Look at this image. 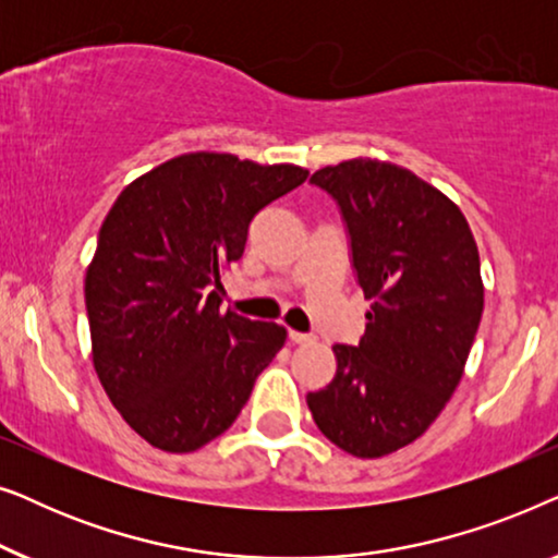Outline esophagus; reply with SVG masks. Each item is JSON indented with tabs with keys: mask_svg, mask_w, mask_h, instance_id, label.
<instances>
[{
	"mask_svg": "<svg viewBox=\"0 0 558 558\" xmlns=\"http://www.w3.org/2000/svg\"><path fill=\"white\" fill-rule=\"evenodd\" d=\"M289 340H292L294 345H307V342H315V335L300 332V330H289Z\"/></svg>",
	"mask_w": 558,
	"mask_h": 558,
	"instance_id": "1",
	"label": "esophagus"
}]
</instances>
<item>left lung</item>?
Here are the masks:
<instances>
[{
	"mask_svg": "<svg viewBox=\"0 0 558 558\" xmlns=\"http://www.w3.org/2000/svg\"><path fill=\"white\" fill-rule=\"evenodd\" d=\"M310 182L340 205L373 304L307 407L332 445L373 460L422 437L460 384L485 302L477 243L462 210L407 167L357 157Z\"/></svg>",
	"mask_w": 558,
	"mask_h": 558,
	"instance_id": "8db88e82",
	"label": "left lung"
}]
</instances>
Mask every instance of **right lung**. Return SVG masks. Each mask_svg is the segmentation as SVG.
Listing matches in <instances>:
<instances>
[{"mask_svg": "<svg viewBox=\"0 0 558 558\" xmlns=\"http://www.w3.org/2000/svg\"><path fill=\"white\" fill-rule=\"evenodd\" d=\"M296 165L190 151L121 190L86 271L90 353L124 422L162 452H195L241 414L287 340L220 312V277L262 208L307 180Z\"/></svg>", "mask_w": 558, "mask_h": 558, "instance_id": "right-lung-1", "label": "right lung"}]
</instances>
